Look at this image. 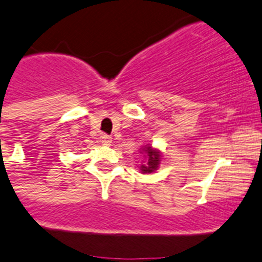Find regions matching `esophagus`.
I'll use <instances>...</instances> for the list:
<instances>
[{
  "instance_id": "1",
  "label": "esophagus",
  "mask_w": 262,
  "mask_h": 262,
  "mask_svg": "<svg viewBox=\"0 0 262 262\" xmlns=\"http://www.w3.org/2000/svg\"><path fill=\"white\" fill-rule=\"evenodd\" d=\"M101 142H102V145L108 146V145H111L112 138L110 136H107V134H102V136H101Z\"/></svg>"
}]
</instances>
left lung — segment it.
Here are the masks:
<instances>
[{"label":"left lung","mask_w":262,"mask_h":262,"mask_svg":"<svg viewBox=\"0 0 262 262\" xmlns=\"http://www.w3.org/2000/svg\"><path fill=\"white\" fill-rule=\"evenodd\" d=\"M141 154H143L145 156V160L143 164H141L139 167V170L142 174H150V173H154L156 169H159L161 163V152L159 148L152 147V146L148 143V145H145L141 147Z\"/></svg>","instance_id":"left-lung-1"}]
</instances>
